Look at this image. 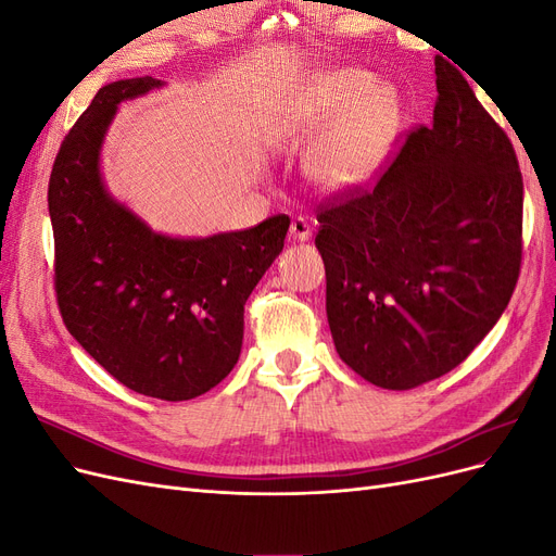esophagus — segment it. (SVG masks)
<instances>
[{
	"label": "esophagus",
	"mask_w": 556,
	"mask_h": 556,
	"mask_svg": "<svg viewBox=\"0 0 556 556\" xmlns=\"http://www.w3.org/2000/svg\"><path fill=\"white\" fill-rule=\"evenodd\" d=\"M290 233H292V239H296V241H308L311 233H313V227H311L306 217L299 215V217H294L292 225H290Z\"/></svg>",
	"instance_id": "obj_1"
}]
</instances>
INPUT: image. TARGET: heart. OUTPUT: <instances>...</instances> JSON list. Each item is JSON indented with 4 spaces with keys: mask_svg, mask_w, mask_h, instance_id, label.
I'll list each match as a JSON object with an SVG mask.
<instances>
[{
    "mask_svg": "<svg viewBox=\"0 0 556 556\" xmlns=\"http://www.w3.org/2000/svg\"><path fill=\"white\" fill-rule=\"evenodd\" d=\"M403 125L401 97L364 70H329L306 78L285 109L282 134L304 139L308 174L329 190L352 188L371 176Z\"/></svg>",
    "mask_w": 556,
    "mask_h": 556,
    "instance_id": "b5f03b06",
    "label": "heart"
}]
</instances>
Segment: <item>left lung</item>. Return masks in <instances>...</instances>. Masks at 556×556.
Here are the masks:
<instances>
[{
	"instance_id": "left-lung-1",
	"label": "left lung",
	"mask_w": 556,
	"mask_h": 556,
	"mask_svg": "<svg viewBox=\"0 0 556 556\" xmlns=\"http://www.w3.org/2000/svg\"><path fill=\"white\" fill-rule=\"evenodd\" d=\"M433 123L317 206L336 352L384 390L459 366L496 325L521 268L525 182L508 134L435 58Z\"/></svg>"
}]
</instances>
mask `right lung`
I'll return each mask as SVG.
<instances>
[{
  "mask_svg": "<svg viewBox=\"0 0 556 556\" xmlns=\"http://www.w3.org/2000/svg\"><path fill=\"white\" fill-rule=\"evenodd\" d=\"M153 76L99 90L66 134L48 180L53 280L64 327L131 392L188 401L239 362L243 306L280 255L285 213L208 239H169L115 204L99 148L123 99L160 88Z\"/></svg>",
  "mask_w": 556,
  "mask_h": 556,
  "instance_id": "1",
  "label": "right lung"
}]
</instances>
